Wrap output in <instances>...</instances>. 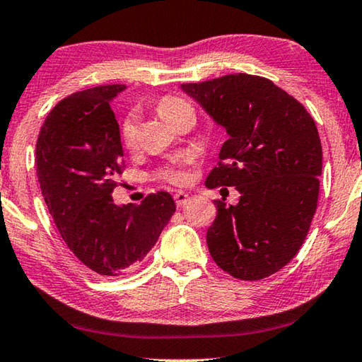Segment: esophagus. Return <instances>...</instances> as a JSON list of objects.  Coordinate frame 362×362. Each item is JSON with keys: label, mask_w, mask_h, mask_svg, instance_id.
Segmentation results:
<instances>
[{"label": "esophagus", "mask_w": 362, "mask_h": 362, "mask_svg": "<svg viewBox=\"0 0 362 362\" xmlns=\"http://www.w3.org/2000/svg\"><path fill=\"white\" fill-rule=\"evenodd\" d=\"M174 199H175L177 206H183V204H185V203L188 202V193H185V192H177L175 195H174Z\"/></svg>", "instance_id": "obj_1"}]
</instances>
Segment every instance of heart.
I'll use <instances>...</instances> for the list:
<instances>
[{
	"label": "heart",
	"mask_w": 362,
	"mask_h": 362,
	"mask_svg": "<svg viewBox=\"0 0 362 362\" xmlns=\"http://www.w3.org/2000/svg\"><path fill=\"white\" fill-rule=\"evenodd\" d=\"M156 110H158V113L163 120H165L169 125H172V123H174L183 112L192 110V107L188 105L183 99H179V97H163V99L156 104ZM120 134H122L123 144H125L128 149H133L134 146H136L138 128H136V120H134L133 115H128L125 120L122 122ZM159 175L172 183L185 182V174L177 169H165L160 172Z\"/></svg>",
	"instance_id": "b5f03b06"
}]
</instances>
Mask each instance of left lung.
I'll return each mask as SVG.
<instances>
[{
    "label": "left lung",
    "mask_w": 362,
    "mask_h": 362,
    "mask_svg": "<svg viewBox=\"0 0 362 362\" xmlns=\"http://www.w3.org/2000/svg\"><path fill=\"white\" fill-rule=\"evenodd\" d=\"M180 88L229 136L206 187L240 193L234 206L214 202L209 253L230 276L267 278L296 257L317 209L322 144L314 118L273 81L253 74Z\"/></svg>",
    "instance_id": "8db88e82"
}]
</instances>
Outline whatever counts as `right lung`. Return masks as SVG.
Instances as JSON below:
<instances>
[{
    "label": "right lung",
    "instance_id": "add662e5",
    "mask_svg": "<svg viewBox=\"0 0 362 362\" xmlns=\"http://www.w3.org/2000/svg\"><path fill=\"white\" fill-rule=\"evenodd\" d=\"M125 89L109 84L68 95L47 115L35 146L42 195L64 244L102 276L139 265L175 213L167 192L138 206L113 203L123 148L110 102Z\"/></svg>",
    "mask_w": 362,
    "mask_h": 362
}]
</instances>
